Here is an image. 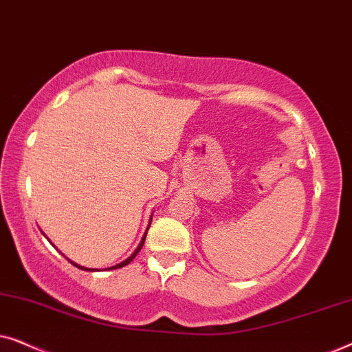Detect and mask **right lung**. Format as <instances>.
Here are the masks:
<instances>
[{"label":"right lung","instance_id":"right-lung-1","mask_svg":"<svg viewBox=\"0 0 352 352\" xmlns=\"http://www.w3.org/2000/svg\"><path fill=\"white\" fill-rule=\"evenodd\" d=\"M151 223H152V218H151ZM151 223H148V226H147V230H148V228H151ZM147 230H146V232H144V237L141 239V242H139V245H138V248L136 250H134V252H133V254H131V256H129V258H126V259H124V261H122V263H118V264H115V266H112V267H107V269H105V271H112V269H118V267H123V266H126V264H129V263H131L133 261V259H134V256H136V254L139 253V250H141L142 248V245H144V242H146V235H147ZM43 235H45V234H43ZM45 237H46V235H45ZM47 239V237H46ZM47 240H50V239H47ZM50 242H51V240H50ZM67 259H69V258H67ZM69 261H70V259H69ZM72 264H74V266L75 267H78V269H81V271H98V269H89V267H85V266H80V264H76V263H74V261H70Z\"/></svg>","mask_w":352,"mask_h":352}]
</instances>
